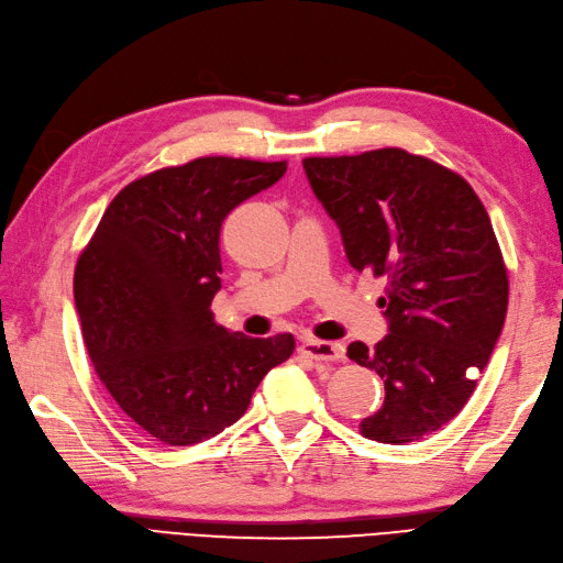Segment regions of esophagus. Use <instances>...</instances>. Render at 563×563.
Wrapping results in <instances>:
<instances>
[{"instance_id":"obj_1","label":"esophagus","mask_w":563,"mask_h":563,"mask_svg":"<svg viewBox=\"0 0 563 563\" xmlns=\"http://www.w3.org/2000/svg\"><path fill=\"white\" fill-rule=\"evenodd\" d=\"M299 352L313 362H340L344 358V347L340 342H325V340H305L299 344Z\"/></svg>"}]
</instances>
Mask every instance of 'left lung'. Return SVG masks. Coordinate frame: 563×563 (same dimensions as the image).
<instances>
[{"label":"left lung","mask_w":563,"mask_h":563,"mask_svg":"<svg viewBox=\"0 0 563 563\" xmlns=\"http://www.w3.org/2000/svg\"><path fill=\"white\" fill-rule=\"evenodd\" d=\"M305 170L350 264L387 283L378 305L390 333L373 350L347 347L385 383L383 407L358 432L423 440L464 409L507 316L509 276L489 216L459 173L399 147L307 156Z\"/></svg>","instance_id":"obj_1"}]
</instances>
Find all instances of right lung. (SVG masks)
Wrapping results in <instances>:
<instances>
[{
  "instance_id": "right-lung-1",
  "label": "right lung",
  "mask_w": 563,
  "mask_h": 563,
  "mask_svg": "<svg viewBox=\"0 0 563 563\" xmlns=\"http://www.w3.org/2000/svg\"><path fill=\"white\" fill-rule=\"evenodd\" d=\"M285 170L233 156L152 170L111 199L78 256L76 309L97 378L158 442L219 435L295 352L290 333H230L211 311L223 219Z\"/></svg>"
}]
</instances>
